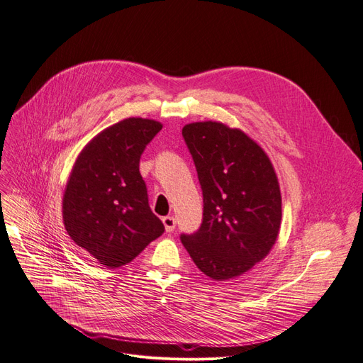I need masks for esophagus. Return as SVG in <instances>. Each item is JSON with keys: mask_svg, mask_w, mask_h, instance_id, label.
<instances>
[{"mask_svg": "<svg viewBox=\"0 0 363 363\" xmlns=\"http://www.w3.org/2000/svg\"><path fill=\"white\" fill-rule=\"evenodd\" d=\"M163 224H164V229L166 232H173L174 230V225H177V221H174L173 217H164L163 218Z\"/></svg>", "mask_w": 363, "mask_h": 363, "instance_id": "esophagus-1", "label": "esophagus"}]
</instances>
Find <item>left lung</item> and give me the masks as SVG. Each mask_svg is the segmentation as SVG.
Listing matches in <instances>:
<instances>
[{
	"label": "left lung",
	"mask_w": 363,
	"mask_h": 363,
	"mask_svg": "<svg viewBox=\"0 0 363 363\" xmlns=\"http://www.w3.org/2000/svg\"><path fill=\"white\" fill-rule=\"evenodd\" d=\"M182 136L203 191V221L181 236L196 266L216 281L244 275L275 245L281 229L277 172L245 131L218 121L186 124Z\"/></svg>",
	"instance_id": "8db88e82"
}]
</instances>
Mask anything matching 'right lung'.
I'll return each mask as SVG.
<instances>
[{
  "label": "right lung",
  "mask_w": 363,
  "mask_h": 363,
  "mask_svg": "<svg viewBox=\"0 0 363 363\" xmlns=\"http://www.w3.org/2000/svg\"><path fill=\"white\" fill-rule=\"evenodd\" d=\"M163 128L131 116L106 127L79 152L62 196V221L73 242L100 264L124 266L164 232L147 205L139 161Z\"/></svg>",
  "instance_id": "1"
}]
</instances>
